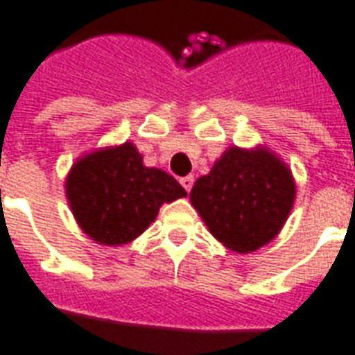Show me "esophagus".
<instances>
[{"label": "esophagus", "instance_id": "esophagus-1", "mask_svg": "<svg viewBox=\"0 0 355 355\" xmlns=\"http://www.w3.org/2000/svg\"><path fill=\"white\" fill-rule=\"evenodd\" d=\"M180 184H182V188L186 189V191H189L191 186H193V177H182L180 178Z\"/></svg>", "mask_w": 355, "mask_h": 355}]
</instances>
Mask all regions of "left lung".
Masks as SVG:
<instances>
[{
	"label": "left lung",
	"instance_id": "8db88e82",
	"mask_svg": "<svg viewBox=\"0 0 355 355\" xmlns=\"http://www.w3.org/2000/svg\"><path fill=\"white\" fill-rule=\"evenodd\" d=\"M296 182L268 147H229L197 178L189 201L225 248L251 253L274 240L294 207Z\"/></svg>",
	"mask_w": 355,
	"mask_h": 355
}]
</instances>
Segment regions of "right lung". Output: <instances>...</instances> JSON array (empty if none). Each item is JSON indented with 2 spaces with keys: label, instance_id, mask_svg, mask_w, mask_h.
Returning <instances> with one entry per match:
<instances>
[{
  "label": "right lung",
  "instance_id": "obj_1",
  "mask_svg": "<svg viewBox=\"0 0 355 355\" xmlns=\"http://www.w3.org/2000/svg\"><path fill=\"white\" fill-rule=\"evenodd\" d=\"M64 193L76 223L102 245L132 242L156 220L164 202L188 196L169 173L145 166L130 141L76 159Z\"/></svg>",
  "mask_w": 355,
  "mask_h": 355
}]
</instances>
